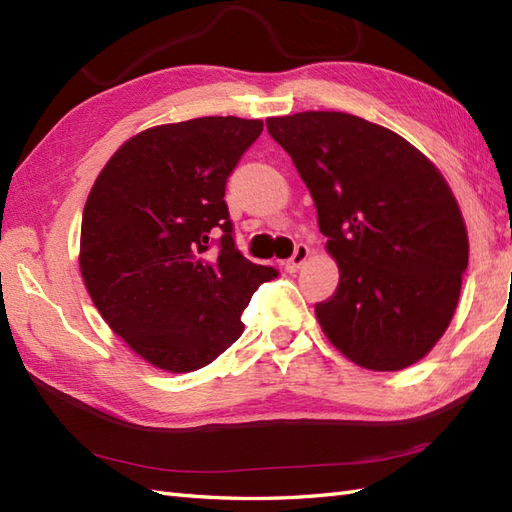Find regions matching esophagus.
Here are the masks:
<instances>
[{
  "label": "esophagus",
  "mask_w": 512,
  "mask_h": 512,
  "mask_svg": "<svg viewBox=\"0 0 512 512\" xmlns=\"http://www.w3.org/2000/svg\"><path fill=\"white\" fill-rule=\"evenodd\" d=\"M308 255H310L308 246H306V244H299V246L295 248V253H292V257L286 262V270H288V273H297V270H299L303 264H306Z\"/></svg>",
  "instance_id": "obj_1"
}]
</instances>
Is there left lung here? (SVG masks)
<instances>
[{"label":"left lung","instance_id":"8db88e82","mask_svg":"<svg viewBox=\"0 0 512 512\" xmlns=\"http://www.w3.org/2000/svg\"><path fill=\"white\" fill-rule=\"evenodd\" d=\"M319 213L339 286L314 306L336 350L374 372L420 361L449 328L469 266L464 217L433 162L343 112L268 118Z\"/></svg>","mask_w":512,"mask_h":512}]
</instances>
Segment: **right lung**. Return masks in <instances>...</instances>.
Instances as JSON below:
<instances>
[{"mask_svg": "<svg viewBox=\"0 0 512 512\" xmlns=\"http://www.w3.org/2000/svg\"><path fill=\"white\" fill-rule=\"evenodd\" d=\"M262 129L237 116L145 129L107 160L85 202V288L107 325L165 372L213 363L242 336L253 292L277 277L239 253L224 202ZM211 230L221 250L206 256Z\"/></svg>", "mask_w": 512, "mask_h": 512, "instance_id": "right-lung-1", "label": "right lung"}]
</instances>
